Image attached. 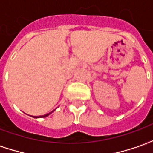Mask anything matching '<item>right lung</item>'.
I'll list each match as a JSON object with an SVG mask.
<instances>
[{
    "instance_id": "right-lung-1",
    "label": "right lung",
    "mask_w": 153,
    "mask_h": 153,
    "mask_svg": "<svg viewBox=\"0 0 153 153\" xmlns=\"http://www.w3.org/2000/svg\"><path fill=\"white\" fill-rule=\"evenodd\" d=\"M54 111H52L51 112H53ZM51 112H49V113H47V114H46V115H41V116H33L34 118H43V117H47V115H49Z\"/></svg>"
}]
</instances>
